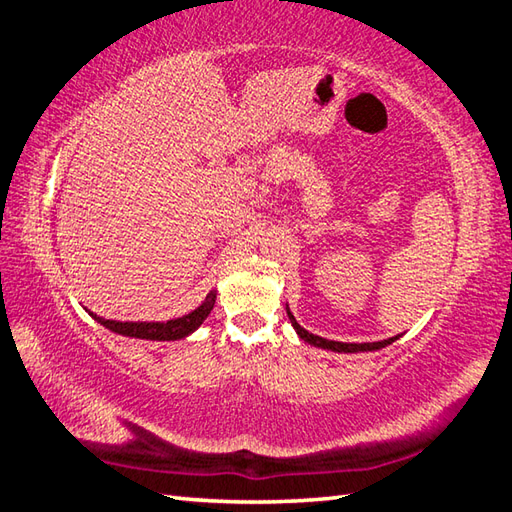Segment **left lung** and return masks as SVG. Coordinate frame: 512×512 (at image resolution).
I'll return each instance as SVG.
<instances>
[{
    "label": "left lung",
    "instance_id": "1",
    "mask_svg": "<svg viewBox=\"0 0 512 512\" xmlns=\"http://www.w3.org/2000/svg\"><path fill=\"white\" fill-rule=\"evenodd\" d=\"M287 315L289 320L295 328V333L300 335V339H304V342H309L311 346H317V348H324V350H333V352H366V350H381L385 346H390L392 342H396L399 337H390V339H383V342H372V344H344V342H331V339H324V337H317L309 331H304V328L295 322V317L291 315V311L287 309Z\"/></svg>",
    "mask_w": 512,
    "mask_h": 512
}]
</instances>
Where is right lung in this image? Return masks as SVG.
Returning a JSON list of instances; mask_svg holds the SVG:
<instances>
[{
    "instance_id": "add662e5",
    "label": "right lung",
    "mask_w": 512,
    "mask_h": 512,
    "mask_svg": "<svg viewBox=\"0 0 512 512\" xmlns=\"http://www.w3.org/2000/svg\"><path fill=\"white\" fill-rule=\"evenodd\" d=\"M214 302H217V291H210L206 300L197 306L195 311H190L184 317H177V320L168 322H116V320H105V317H98L96 313L89 311L98 324H102L109 331L124 335V337H135V339H153V342H175V339H184L190 333H195L197 328L203 324V320L210 315Z\"/></svg>"
}]
</instances>
